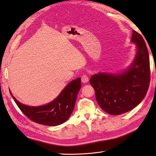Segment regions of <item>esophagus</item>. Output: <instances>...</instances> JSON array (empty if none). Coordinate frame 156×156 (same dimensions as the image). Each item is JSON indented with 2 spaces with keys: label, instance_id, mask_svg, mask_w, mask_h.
<instances>
[{
  "label": "esophagus",
  "instance_id": "esophagus-1",
  "mask_svg": "<svg viewBox=\"0 0 156 156\" xmlns=\"http://www.w3.org/2000/svg\"><path fill=\"white\" fill-rule=\"evenodd\" d=\"M88 80H89V79H88V75H87L86 74H84V75H83L82 76H81V81L83 83H87L88 81Z\"/></svg>",
  "mask_w": 156,
  "mask_h": 156
}]
</instances>
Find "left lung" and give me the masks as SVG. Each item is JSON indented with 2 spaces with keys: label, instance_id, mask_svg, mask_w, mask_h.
I'll return each instance as SVG.
<instances>
[{
  "label": "left lung",
  "instance_id": "1",
  "mask_svg": "<svg viewBox=\"0 0 156 156\" xmlns=\"http://www.w3.org/2000/svg\"><path fill=\"white\" fill-rule=\"evenodd\" d=\"M131 41L136 44L137 52L128 69L119 75L100 73L90 79L99 105L111 115L133 109L142 101L148 90L150 68L146 43L142 36L134 30Z\"/></svg>",
  "mask_w": 156,
  "mask_h": 156
}]
</instances>
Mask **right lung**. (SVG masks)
I'll list each match as a JSON object with an SVG mask.
<instances>
[{
    "instance_id": "obj_1",
    "label": "right lung",
    "mask_w": 156,
    "mask_h": 156,
    "mask_svg": "<svg viewBox=\"0 0 156 156\" xmlns=\"http://www.w3.org/2000/svg\"><path fill=\"white\" fill-rule=\"evenodd\" d=\"M81 87V78L73 80L65 87L55 100L40 107H30L22 104L10 92L18 107L28 119L40 124L55 126L63 124L69 119L73 112Z\"/></svg>"
}]
</instances>
